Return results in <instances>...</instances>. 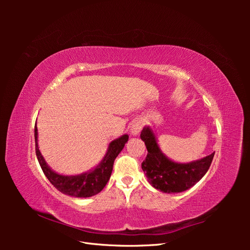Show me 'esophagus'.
Wrapping results in <instances>:
<instances>
[{"label": "esophagus", "mask_w": 250, "mask_h": 250, "mask_svg": "<svg viewBox=\"0 0 250 250\" xmlns=\"http://www.w3.org/2000/svg\"><path fill=\"white\" fill-rule=\"evenodd\" d=\"M143 128V123L141 122V121H134V122L131 124V127H130V133L131 135H138L140 133V131L142 130Z\"/></svg>", "instance_id": "1"}]
</instances>
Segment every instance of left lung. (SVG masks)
<instances>
[{
  "label": "left lung",
  "instance_id": "8db88e82",
  "mask_svg": "<svg viewBox=\"0 0 250 250\" xmlns=\"http://www.w3.org/2000/svg\"><path fill=\"white\" fill-rule=\"evenodd\" d=\"M148 151L142 169L149 184L164 193H180L192 188L206 175L215 152L190 163H176L166 156L157 143V138L150 126L141 132Z\"/></svg>",
  "mask_w": 250,
  "mask_h": 250
}]
</instances>
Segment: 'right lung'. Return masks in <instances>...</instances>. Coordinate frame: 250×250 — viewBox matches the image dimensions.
<instances>
[{"label": "right lung", "mask_w": 250, "mask_h": 250, "mask_svg": "<svg viewBox=\"0 0 250 250\" xmlns=\"http://www.w3.org/2000/svg\"><path fill=\"white\" fill-rule=\"evenodd\" d=\"M37 135L39 134H37V127L35 124V151L43 174L58 191L77 198L92 197V196L100 193L103 190V188L106 186L110 178L113 162L121 151L123 150L128 138H129L128 134H123L122 137L110 142L102 161L92 170L78 174V175H62V174H58L57 172L53 171L47 162L44 161L39 148Z\"/></svg>", "instance_id": "1"}]
</instances>
